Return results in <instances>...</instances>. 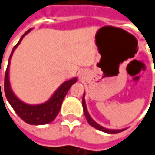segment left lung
<instances>
[{
  "mask_svg": "<svg viewBox=\"0 0 155 155\" xmlns=\"http://www.w3.org/2000/svg\"><path fill=\"white\" fill-rule=\"evenodd\" d=\"M84 96H85V93H83V97H82V107H83V111H84V115H85V117L88 121V123L93 127L94 128L100 130V131H102V132H105V133H108V134H116V133H120L122 131H124L126 128H123V129H108V128H106L101 125H99L97 122H95L91 117L90 116L89 112H88V109H87V106H86V102H85V99H84Z\"/></svg>",
  "mask_w": 155,
  "mask_h": 155,
  "instance_id": "obj_1",
  "label": "left lung"
}]
</instances>
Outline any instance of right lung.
Returning <instances> with one entry per match:
<instances>
[{
  "label": "right lung",
  "instance_id": "right-lung-1",
  "mask_svg": "<svg viewBox=\"0 0 155 155\" xmlns=\"http://www.w3.org/2000/svg\"><path fill=\"white\" fill-rule=\"evenodd\" d=\"M31 30H32V28L28 29L27 32H25L22 35L19 41L18 42V44L15 47H13V49L12 51V54L10 55L9 62H8L7 70L5 73V78H4V92H5V96H6L9 103L11 104V106L13 108L16 113L18 115V117L22 120H24L26 123L30 124V125L39 126V125L48 124V123L52 122L56 117V116L58 115V113L60 111L62 102H63L66 93L68 92L71 86L77 81V78L74 77L63 82L57 88V90L54 92V94L50 97V99L46 102L41 103V104H36V105L27 104V103L23 102L22 101H20L16 96L12 89L11 82H10V76H9L11 59H12V56L15 49L20 44L23 38L27 34H28Z\"/></svg>",
  "mask_w": 155,
  "mask_h": 155
}]
</instances>
